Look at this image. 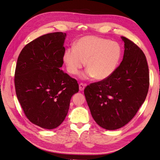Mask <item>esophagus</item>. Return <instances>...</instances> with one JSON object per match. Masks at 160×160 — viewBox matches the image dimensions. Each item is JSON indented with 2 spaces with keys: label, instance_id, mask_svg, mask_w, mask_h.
Instances as JSON below:
<instances>
[{
  "label": "esophagus",
  "instance_id": "34e87169",
  "mask_svg": "<svg viewBox=\"0 0 160 160\" xmlns=\"http://www.w3.org/2000/svg\"><path fill=\"white\" fill-rule=\"evenodd\" d=\"M79 86V90L80 91H83L85 88V86H86V84H84L83 83H81Z\"/></svg>",
  "mask_w": 160,
  "mask_h": 160
}]
</instances>
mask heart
<instances>
[{
    "label": "heart",
    "mask_w": 160,
    "mask_h": 160,
    "mask_svg": "<svg viewBox=\"0 0 160 160\" xmlns=\"http://www.w3.org/2000/svg\"><path fill=\"white\" fill-rule=\"evenodd\" d=\"M122 57V47L118 42L96 36H86L77 41L74 48L67 49L63 61L70 74L77 75L86 62L88 69L83 79L94 77L98 81L107 79L117 70Z\"/></svg>",
    "instance_id": "1"
}]
</instances>
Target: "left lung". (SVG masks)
<instances>
[{
	"label": "left lung",
	"instance_id": "left-lung-1",
	"mask_svg": "<svg viewBox=\"0 0 160 160\" xmlns=\"http://www.w3.org/2000/svg\"><path fill=\"white\" fill-rule=\"evenodd\" d=\"M122 38L124 55L117 70L107 79L91 83L84 90L92 117L108 130L122 128L133 119L146 98L149 85L146 55L133 41Z\"/></svg>",
	"mask_w": 160,
	"mask_h": 160
}]
</instances>
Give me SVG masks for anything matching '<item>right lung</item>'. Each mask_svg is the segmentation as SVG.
Returning a JSON list of instances; mask_svg holds the SVG:
<instances>
[{"mask_svg": "<svg viewBox=\"0 0 160 160\" xmlns=\"http://www.w3.org/2000/svg\"><path fill=\"white\" fill-rule=\"evenodd\" d=\"M66 33L51 32L28 43L17 59L14 86L26 117L33 124L52 129L63 122L79 85L62 70Z\"/></svg>", "mask_w": 160, "mask_h": 160, "instance_id": "add662e5", "label": "right lung"}]
</instances>
